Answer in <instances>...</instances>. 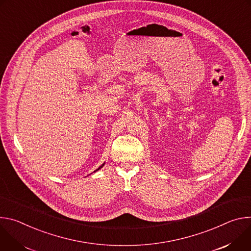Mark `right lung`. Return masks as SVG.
<instances>
[{
    "mask_svg": "<svg viewBox=\"0 0 251 251\" xmlns=\"http://www.w3.org/2000/svg\"><path fill=\"white\" fill-rule=\"evenodd\" d=\"M103 164H104V163H103ZM103 164H102V165H100V168H99V169H98V170H97V171H95V172H94V173H96V172H98V171H99V170H100V169H101V168H102V166H103Z\"/></svg>",
    "mask_w": 251,
    "mask_h": 251,
    "instance_id": "obj_1",
    "label": "right lung"
}]
</instances>
